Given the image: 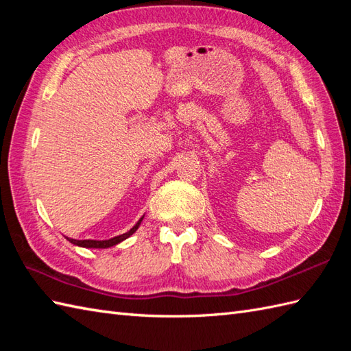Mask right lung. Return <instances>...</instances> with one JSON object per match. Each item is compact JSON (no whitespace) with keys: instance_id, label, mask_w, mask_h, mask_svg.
Masks as SVG:
<instances>
[{"instance_id":"obj_1","label":"right lung","mask_w":351,"mask_h":351,"mask_svg":"<svg viewBox=\"0 0 351 351\" xmlns=\"http://www.w3.org/2000/svg\"><path fill=\"white\" fill-rule=\"evenodd\" d=\"M145 217V215H143ZM143 217H141L136 225H134L128 232H125L122 235H117V237H113L110 238V240H73V238H68L66 237V240H68L69 243H72L73 245H78V247H86V249H108V247H113V245L122 243L123 240H126V238H130L136 230L138 229L141 220H143Z\"/></svg>"}]
</instances>
